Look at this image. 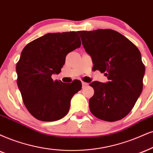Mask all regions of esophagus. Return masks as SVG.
Returning <instances> with one entry per match:
<instances>
[{"mask_svg": "<svg viewBox=\"0 0 153 153\" xmlns=\"http://www.w3.org/2000/svg\"><path fill=\"white\" fill-rule=\"evenodd\" d=\"M88 85V83H86V82H82V87H83V88L86 87V86H87Z\"/></svg>", "mask_w": 153, "mask_h": 153, "instance_id": "34e87169", "label": "esophagus"}]
</instances>
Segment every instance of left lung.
Returning <instances> with one entry per match:
<instances>
[{"instance_id": "obj_1", "label": "left lung", "mask_w": 153, "mask_h": 153, "mask_svg": "<svg viewBox=\"0 0 153 153\" xmlns=\"http://www.w3.org/2000/svg\"><path fill=\"white\" fill-rule=\"evenodd\" d=\"M82 45L91 56L93 70L104 73L108 82H91L94 94L89 99L91 114L114 122L131 112L143 90L145 65L138 49L117 31L98 29L79 31Z\"/></svg>"}]
</instances>
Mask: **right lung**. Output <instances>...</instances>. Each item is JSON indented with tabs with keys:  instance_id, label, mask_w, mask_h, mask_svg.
<instances>
[{
	"instance_id": "right-lung-1",
	"label": "right lung",
	"mask_w": 153,
	"mask_h": 153,
	"mask_svg": "<svg viewBox=\"0 0 153 153\" xmlns=\"http://www.w3.org/2000/svg\"><path fill=\"white\" fill-rule=\"evenodd\" d=\"M76 32L48 33L25 47L16 65L17 84L26 108L42 121H55L69 112L71 98L82 89V82L71 84L54 81L59 74L66 56L80 48Z\"/></svg>"
}]
</instances>
